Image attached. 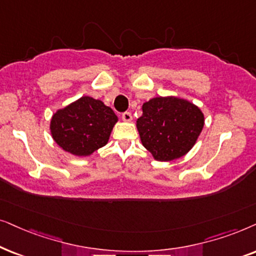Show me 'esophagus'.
Segmentation results:
<instances>
[{
	"mask_svg": "<svg viewBox=\"0 0 256 256\" xmlns=\"http://www.w3.org/2000/svg\"><path fill=\"white\" fill-rule=\"evenodd\" d=\"M122 119L124 122H131L132 120V114L130 112H124V114H122Z\"/></svg>",
	"mask_w": 256,
	"mask_h": 256,
	"instance_id": "obj_1",
	"label": "esophagus"
}]
</instances>
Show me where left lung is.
Wrapping results in <instances>:
<instances>
[{"instance_id": "left-lung-1", "label": "left lung", "mask_w": 256, "mask_h": 256, "mask_svg": "<svg viewBox=\"0 0 256 256\" xmlns=\"http://www.w3.org/2000/svg\"><path fill=\"white\" fill-rule=\"evenodd\" d=\"M204 114L196 105L178 97H156L142 104L137 119L142 144L159 162L182 158L202 134Z\"/></svg>"}]
</instances>
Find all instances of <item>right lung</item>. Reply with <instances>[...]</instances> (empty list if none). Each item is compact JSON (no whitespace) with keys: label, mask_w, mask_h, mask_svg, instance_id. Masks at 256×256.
<instances>
[{"label":"right lung","mask_w":256,"mask_h":256,"mask_svg":"<svg viewBox=\"0 0 256 256\" xmlns=\"http://www.w3.org/2000/svg\"><path fill=\"white\" fill-rule=\"evenodd\" d=\"M118 117L100 100L84 96L54 112L50 122L54 140L66 152L86 156L108 144Z\"/></svg>","instance_id":"add662e5"}]
</instances>
